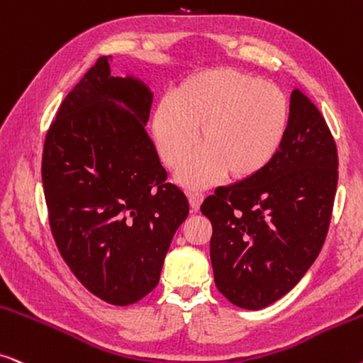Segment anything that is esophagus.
Instances as JSON below:
<instances>
[{
  "label": "esophagus",
  "instance_id": "34e87169",
  "mask_svg": "<svg viewBox=\"0 0 363 363\" xmlns=\"http://www.w3.org/2000/svg\"><path fill=\"white\" fill-rule=\"evenodd\" d=\"M186 195H188V201H190L191 211H199L201 201H203V195L199 191H188Z\"/></svg>",
  "mask_w": 363,
  "mask_h": 363
}]
</instances>
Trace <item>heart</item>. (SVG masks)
I'll return each mask as SVG.
<instances>
[{"mask_svg": "<svg viewBox=\"0 0 363 363\" xmlns=\"http://www.w3.org/2000/svg\"><path fill=\"white\" fill-rule=\"evenodd\" d=\"M286 98L274 84L252 74L218 68L186 78L160 103L153 136L170 168L185 163L199 141L203 148L178 173L190 188H208L225 175L252 180L265 170L284 141Z\"/></svg>", "mask_w": 363, "mask_h": 363, "instance_id": "obj_1", "label": "heart"}]
</instances>
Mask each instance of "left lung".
<instances>
[{
    "instance_id": "left-lung-1",
    "label": "left lung",
    "mask_w": 363,
    "mask_h": 363,
    "mask_svg": "<svg viewBox=\"0 0 363 363\" xmlns=\"http://www.w3.org/2000/svg\"><path fill=\"white\" fill-rule=\"evenodd\" d=\"M337 182L335 140L318 108L295 88L272 163L201 203L213 228L210 258L222 295L240 308L260 310L289 294L322 250Z\"/></svg>"
}]
</instances>
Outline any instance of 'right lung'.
Wrapping results in <instances>:
<instances>
[{"instance_id":"1","label":"right lung","mask_w":363,"mask_h":363,"mask_svg":"<svg viewBox=\"0 0 363 363\" xmlns=\"http://www.w3.org/2000/svg\"><path fill=\"white\" fill-rule=\"evenodd\" d=\"M101 56L61 103L45 138L41 178L56 247L74 277L111 305L158 285L190 205L145 130L153 93L113 77Z\"/></svg>"}]
</instances>
